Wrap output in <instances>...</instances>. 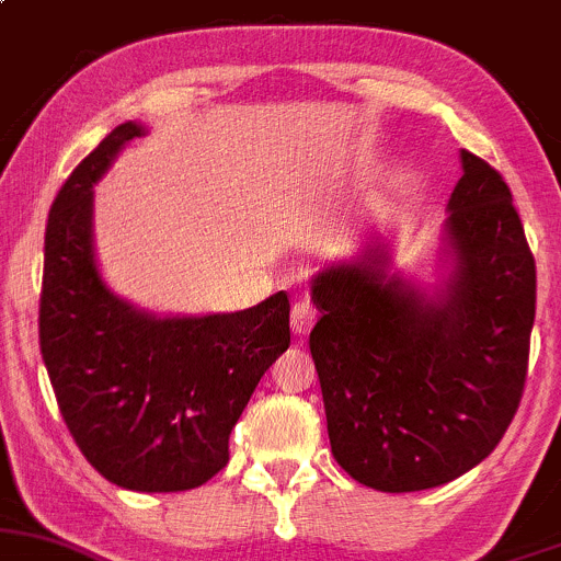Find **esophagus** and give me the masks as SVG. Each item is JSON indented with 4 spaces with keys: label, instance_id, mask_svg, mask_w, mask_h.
I'll use <instances>...</instances> for the list:
<instances>
[{
    "label": "esophagus",
    "instance_id": "34e87169",
    "mask_svg": "<svg viewBox=\"0 0 561 561\" xmlns=\"http://www.w3.org/2000/svg\"><path fill=\"white\" fill-rule=\"evenodd\" d=\"M316 307L310 302H297L291 307V329L294 334H307V331L312 329V323H316Z\"/></svg>",
    "mask_w": 561,
    "mask_h": 561
}]
</instances>
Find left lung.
I'll use <instances>...</instances> for the list:
<instances>
[{
    "mask_svg": "<svg viewBox=\"0 0 561 561\" xmlns=\"http://www.w3.org/2000/svg\"><path fill=\"white\" fill-rule=\"evenodd\" d=\"M447 234L455 273L436 299L385 275L388 251L321 273L310 353L336 462L379 492L447 484L497 447L519 409L535 321V256L511 190L460 152Z\"/></svg>",
    "mask_w": 561,
    "mask_h": 561,
    "instance_id": "left-lung-1",
    "label": "left lung"
}]
</instances>
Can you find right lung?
Returning <instances> with one entry per match:
<instances>
[{
  "instance_id": "obj_1",
  "label": "right lung",
  "mask_w": 561,
  "mask_h": 561,
  "mask_svg": "<svg viewBox=\"0 0 561 561\" xmlns=\"http://www.w3.org/2000/svg\"><path fill=\"white\" fill-rule=\"evenodd\" d=\"M136 123L71 171L45 227L42 360L71 438L112 484L182 492L230 460V433L273 360L291 345L286 291L240 312L152 318L117 299L93 256V184Z\"/></svg>"
}]
</instances>
